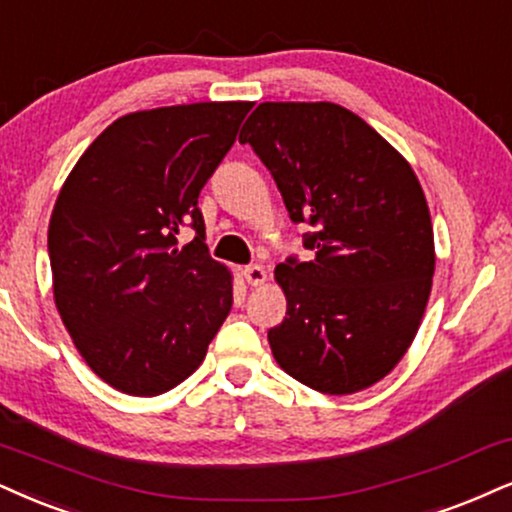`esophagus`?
I'll use <instances>...</instances> for the list:
<instances>
[{"label": "esophagus", "mask_w": 512, "mask_h": 512, "mask_svg": "<svg viewBox=\"0 0 512 512\" xmlns=\"http://www.w3.org/2000/svg\"><path fill=\"white\" fill-rule=\"evenodd\" d=\"M242 275H244V280L249 282L251 287H261L263 282L268 280V273H266V268L263 266H246V268H242Z\"/></svg>", "instance_id": "1"}]
</instances>
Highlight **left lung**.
<instances>
[{
	"instance_id": "obj_1",
	"label": "left lung",
	"mask_w": 512,
	"mask_h": 512,
	"mask_svg": "<svg viewBox=\"0 0 512 512\" xmlns=\"http://www.w3.org/2000/svg\"><path fill=\"white\" fill-rule=\"evenodd\" d=\"M239 142L273 173L313 261L275 282L287 315L268 332L277 365L320 394H356L399 365L432 292L430 208L410 163L361 116L332 102H263Z\"/></svg>"
}]
</instances>
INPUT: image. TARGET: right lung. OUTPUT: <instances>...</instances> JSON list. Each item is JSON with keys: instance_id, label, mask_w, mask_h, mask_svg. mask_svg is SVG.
Here are the masks:
<instances>
[{"instance_id": "1", "label": "right lung", "mask_w": 512, "mask_h": 512, "mask_svg": "<svg viewBox=\"0 0 512 512\" xmlns=\"http://www.w3.org/2000/svg\"><path fill=\"white\" fill-rule=\"evenodd\" d=\"M251 102L135 111L80 156L49 220L54 304L92 372L130 396L178 387L232 308L199 192L237 140ZM182 224L198 237L177 246Z\"/></svg>"}]
</instances>
